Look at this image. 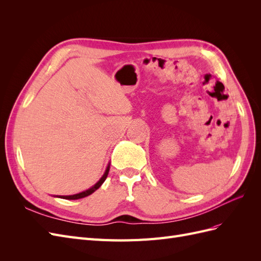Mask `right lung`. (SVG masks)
I'll use <instances>...</instances> for the list:
<instances>
[{
    "instance_id": "add662e5",
    "label": "right lung",
    "mask_w": 261,
    "mask_h": 261,
    "mask_svg": "<svg viewBox=\"0 0 261 261\" xmlns=\"http://www.w3.org/2000/svg\"><path fill=\"white\" fill-rule=\"evenodd\" d=\"M109 170H110V164H108V168H107V170H106V172H105V174L102 175V177L98 180V183H96L94 184L91 188H89V189H87V191H85V192H82V193H80V194H75V195H70V196H58L59 198H63V199H69V200H75V199H81V198H84V197H87V196H89V195H91L93 192H96L97 189L103 184V181L106 180V178H107V176H108V174H109Z\"/></svg>"
}]
</instances>
